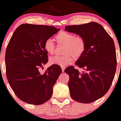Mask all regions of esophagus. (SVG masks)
Returning <instances> with one entry per match:
<instances>
[{
    "mask_svg": "<svg viewBox=\"0 0 121 121\" xmlns=\"http://www.w3.org/2000/svg\"><path fill=\"white\" fill-rule=\"evenodd\" d=\"M65 69V67H64V66H61V69H62V72H64Z\"/></svg>",
    "mask_w": 121,
    "mask_h": 121,
    "instance_id": "34e87169",
    "label": "esophagus"
}]
</instances>
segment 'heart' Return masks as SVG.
I'll return each mask as SVG.
<instances>
[{
    "label": "heart",
    "instance_id": "obj_1",
    "mask_svg": "<svg viewBox=\"0 0 121 121\" xmlns=\"http://www.w3.org/2000/svg\"><path fill=\"white\" fill-rule=\"evenodd\" d=\"M57 43L64 44L63 52L61 56H54L49 59L51 64L64 66L73 62L74 60H77L81 57L86 48V41L81 35L70 32L62 30L55 36ZM56 45L54 40L48 38L44 44V48L49 55H53L55 52Z\"/></svg>",
    "mask_w": 121,
    "mask_h": 121
}]
</instances>
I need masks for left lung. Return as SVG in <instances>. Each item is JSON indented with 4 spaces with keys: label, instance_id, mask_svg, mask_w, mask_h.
<instances>
[{
    "label": "left lung",
    "instance_id": "obj_1",
    "mask_svg": "<svg viewBox=\"0 0 121 121\" xmlns=\"http://www.w3.org/2000/svg\"><path fill=\"white\" fill-rule=\"evenodd\" d=\"M65 30L82 36L86 41L85 52L76 62L84 71L80 72L73 66L64 70L69 76L70 96L77 102L91 103L103 97L113 82L117 68L114 43L95 22L68 26Z\"/></svg>",
    "mask_w": 121,
    "mask_h": 121
}]
</instances>
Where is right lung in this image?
Masks as SVG:
<instances>
[{
    "label": "right lung",
    "mask_w": 121,
    "mask_h": 121,
    "mask_svg": "<svg viewBox=\"0 0 121 121\" xmlns=\"http://www.w3.org/2000/svg\"><path fill=\"white\" fill-rule=\"evenodd\" d=\"M59 30L53 26L23 24L9 40L5 56L7 78L22 101L38 105L52 97L53 87L62 72L61 67L52 65L43 74L39 68L48 60L44 42Z\"/></svg>",
    "instance_id": "add662e5"
}]
</instances>
